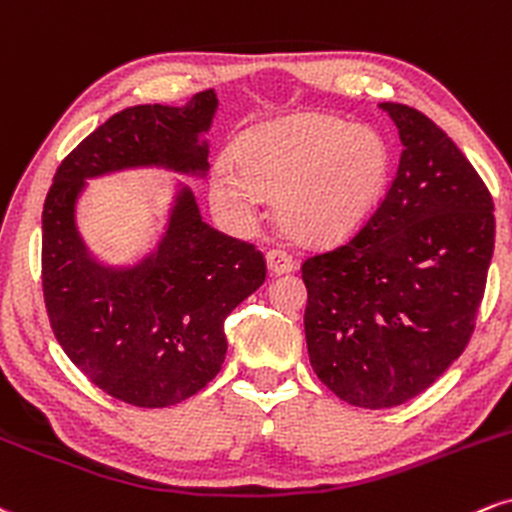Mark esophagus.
Returning <instances> with one entry per match:
<instances>
[{
	"label": "esophagus",
	"mask_w": 512,
	"mask_h": 512,
	"mask_svg": "<svg viewBox=\"0 0 512 512\" xmlns=\"http://www.w3.org/2000/svg\"><path fill=\"white\" fill-rule=\"evenodd\" d=\"M266 266L270 270V275H282V273H290V270H294V261L290 254H285V251L273 249L266 254Z\"/></svg>",
	"instance_id": "esophagus-1"
}]
</instances>
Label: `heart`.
Here are the masks:
<instances>
[{
  "label": "heart",
  "instance_id": "1",
  "mask_svg": "<svg viewBox=\"0 0 512 512\" xmlns=\"http://www.w3.org/2000/svg\"><path fill=\"white\" fill-rule=\"evenodd\" d=\"M393 153L378 131L333 114L306 112L261 126L222 160L210 196L234 215H249L261 196H278L287 237L309 246L345 242L386 196Z\"/></svg>",
  "mask_w": 512,
  "mask_h": 512
}]
</instances>
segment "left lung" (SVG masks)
I'll use <instances>...</instances> for the list:
<instances>
[{
	"label": "left lung",
	"instance_id": "1",
	"mask_svg": "<svg viewBox=\"0 0 512 512\" xmlns=\"http://www.w3.org/2000/svg\"><path fill=\"white\" fill-rule=\"evenodd\" d=\"M398 174L347 244L306 258L304 333L323 386L383 410L424 393L470 342L494 256V201L426 114L381 102Z\"/></svg>",
	"mask_w": 512,
	"mask_h": 512
}]
</instances>
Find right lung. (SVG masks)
Wrapping results in <instances>:
<instances>
[{
    "label": "right lung",
    "mask_w": 512,
    "mask_h": 512,
    "mask_svg": "<svg viewBox=\"0 0 512 512\" xmlns=\"http://www.w3.org/2000/svg\"><path fill=\"white\" fill-rule=\"evenodd\" d=\"M215 90L184 107L112 114L66 155L42 208V292L66 357L95 386L136 407H170L206 388L227 352L225 318L266 280L254 244L206 225L194 191L174 184L165 232L136 263L112 266L76 222L88 179L158 167L203 179Z\"/></svg>",
    "instance_id": "add662e5"
}]
</instances>
